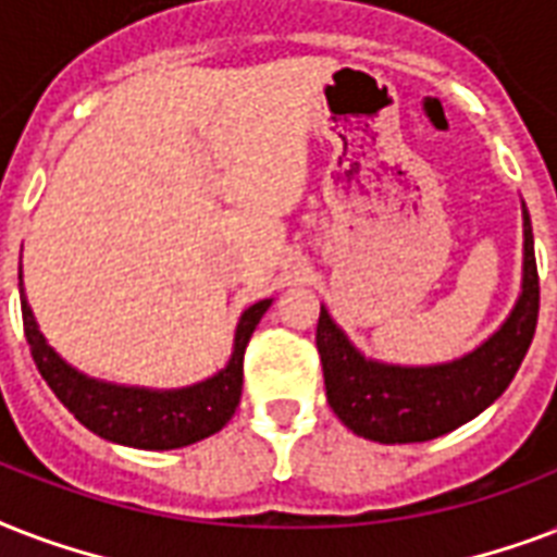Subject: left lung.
<instances>
[{
	"instance_id": "8db88e82",
	"label": "left lung",
	"mask_w": 557,
	"mask_h": 557,
	"mask_svg": "<svg viewBox=\"0 0 557 557\" xmlns=\"http://www.w3.org/2000/svg\"><path fill=\"white\" fill-rule=\"evenodd\" d=\"M523 293L497 334L462 360L400 369L366 360L327 310H319L317 348L327 404L351 433L383 444L430 442L476 418L506 392L532 346L541 282L534 264L532 220L523 206Z\"/></svg>"
}]
</instances>
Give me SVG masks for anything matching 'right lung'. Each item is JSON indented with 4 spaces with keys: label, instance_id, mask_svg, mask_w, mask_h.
<instances>
[{
    "label": "right lung",
    "instance_id": "right-lung-1",
    "mask_svg": "<svg viewBox=\"0 0 557 557\" xmlns=\"http://www.w3.org/2000/svg\"><path fill=\"white\" fill-rule=\"evenodd\" d=\"M270 308V299L256 301L244 310L235 334V351L230 366L209 381L176 392L131 389V386H110L75 372L60 360L37 331L34 313L23 293V327L28 348L42 381L49 383L60 404L72 416L101 438L115 444L141 447V450H174L185 444L209 438L226 426L238 409L244 389V351L252 331Z\"/></svg>",
    "mask_w": 557,
    "mask_h": 557
}]
</instances>
